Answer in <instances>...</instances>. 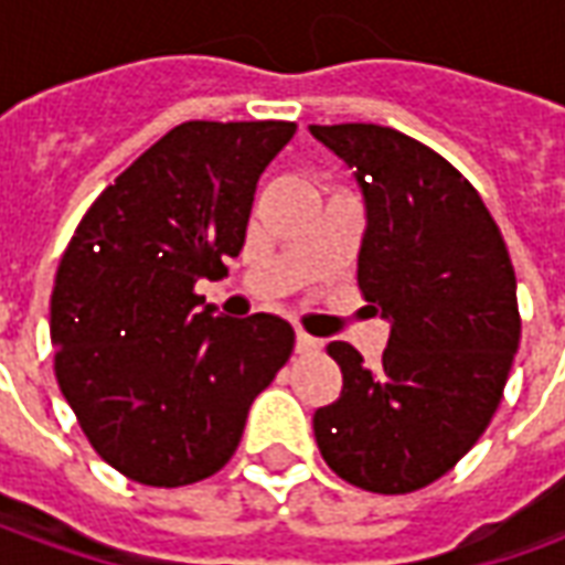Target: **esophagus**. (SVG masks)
<instances>
[{
    "label": "esophagus",
    "mask_w": 565,
    "mask_h": 565,
    "mask_svg": "<svg viewBox=\"0 0 565 565\" xmlns=\"http://www.w3.org/2000/svg\"><path fill=\"white\" fill-rule=\"evenodd\" d=\"M320 348V339H315V335H308V332H296V351L299 354H311V351H318Z\"/></svg>",
    "instance_id": "1"
}]
</instances>
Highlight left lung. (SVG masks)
I'll use <instances>...</instances> for the list:
<instances>
[{
    "mask_svg": "<svg viewBox=\"0 0 565 565\" xmlns=\"http://www.w3.org/2000/svg\"><path fill=\"white\" fill-rule=\"evenodd\" d=\"M308 132L363 193L356 281L391 323L375 369L348 342L327 348L342 393L315 412V438L348 484L412 493L472 448L502 399L521 342L509 247L475 186L436 150L375 124Z\"/></svg>",
    "mask_w": 565,
    "mask_h": 565,
    "instance_id": "1",
    "label": "left lung"
}]
</instances>
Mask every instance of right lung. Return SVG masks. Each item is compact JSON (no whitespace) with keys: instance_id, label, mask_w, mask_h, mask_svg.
<instances>
[{"instance_id":"add662e5","label":"right lung","mask_w":565,"mask_h":565,"mask_svg":"<svg viewBox=\"0 0 565 565\" xmlns=\"http://www.w3.org/2000/svg\"><path fill=\"white\" fill-rule=\"evenodd\" d=\"M296 124L190 120L105 186L51 296L60 391L96 454L148 487L223 469L294 351L278 315L214 318L193 294L238 257L259 174Z\"/></svg>"}]
</instances>
